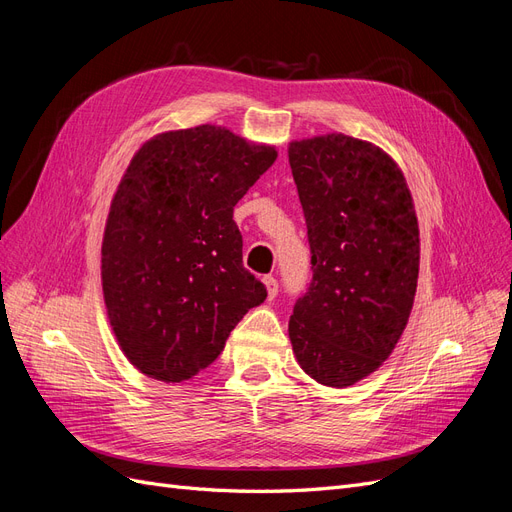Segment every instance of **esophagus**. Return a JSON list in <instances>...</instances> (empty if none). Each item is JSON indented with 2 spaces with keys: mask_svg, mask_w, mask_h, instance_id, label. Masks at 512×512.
Listing matches in <instances>:
<instances>
[{
  "mask_svg": "<svg viewBox=\"0 0 512 512\" xmlns=\"http://www.w3.org/2000/svg\"><path fill=\"white\" fill-rule=\"evenodd\" d=\"M262 282H265V286H267L269 299H275L277 297V290H280V284H277L275 277L273 275H265V277H262Z\"/></svg>",
  "mask_w": 512,
  "mask_h": 512,
  "instance_id": "34e87169",
  "label": "esophagus"
}]
</instances>
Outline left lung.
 <instances>
[{
  "label": "left lung",
  "instance_id": "8db88e82",
  "mask_svg": "<svg viewBox=\"0 0 512 512\" xmlns=\"http://www.w3.org/2000/svg\"><path fill=\"white\" fill-rule=\"evenodd\" d=\"M312 282L288 324L301 369L344 389L389 359L418 280V222L397 164L346 134L290 143Z\"/></svg>",
  "mask_w": 512,
  "mask_h": 512
}]
</instances>
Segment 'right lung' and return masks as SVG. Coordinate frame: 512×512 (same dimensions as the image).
I'll list each match as a JSON object with an SVG mask.
<instances>
[{"instance_id":"obj_1","label":"right lung","mask_w":512,"mask_h":512,"mask_svg":"<svg viewBox=\"0 0 512 512\" xmlns=\"http://www.w3.org/2000/svg\"><path fill=\"white\" fill-rule=\"evenodd\" d=\"M275 158L273 147L209 123L136 151L108 211L102 290L123 354L149 378H194L267 299L243 267L232 209Z\"/></svg>"}]
</instances>
